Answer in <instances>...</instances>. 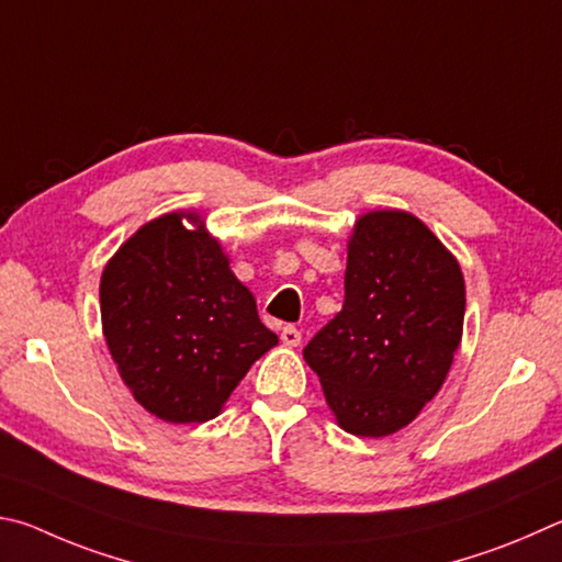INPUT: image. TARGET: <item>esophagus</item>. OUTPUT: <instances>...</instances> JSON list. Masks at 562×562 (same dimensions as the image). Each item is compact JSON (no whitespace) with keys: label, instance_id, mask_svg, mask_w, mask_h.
Masks as SVG:
<instances>
[{"label":"esophagus","instance_id":"esophagus-1","mask_svg":"<svg viewBox=\"0 0 562 562\" xmlns=\"http://www.w3.org/2000/svg\"><path fill=\"white\" fill-rule=\"evenodd\" d=\"M281 342H283V346H289V348L301 346V330L293 328V326H286L281 330Z\"/></svg>","mask_w":562,"mask_h":562}]
</instances>
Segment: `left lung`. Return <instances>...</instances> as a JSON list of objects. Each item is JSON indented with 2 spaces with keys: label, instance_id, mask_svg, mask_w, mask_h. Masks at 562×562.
Wrapping results in <instances>:
<instances>
[{
  "label": "left lung",
  "instance_id": "obj_1",
  "mask_svg": "<svg viewBox=\"0 0 562 562\" xmlns=\"http://www.w3.org/2000/svg\"><path fill=\"white\" fill-rule=\"evenodd\" d=\"M457 256L415 214H360L348 239L346 303L303 358L340 429L390 437L445 385L464 333Z\"/></svg>",
  "mask_w": 562,
  "mask_h": 562
}]
</instances>
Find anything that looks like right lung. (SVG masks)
<instances>
[{
    "instance_id": "right-lung-1",
    "label": "right lung",
    "mask_w": 562,
    "mask_h": 562,
    "mask_svg": "<svg viewBox=\"0 0 562 562\" xmlns=\"http://www.w3.org/2000/svg\"><path fill=\"white\" fill-rule=\"evenodd\" d=\"M101 321L125 387L170 425L214 419L279 342L220 239L184 210L145 222L108 259Z\"/></svg>"
}]
</instances>
